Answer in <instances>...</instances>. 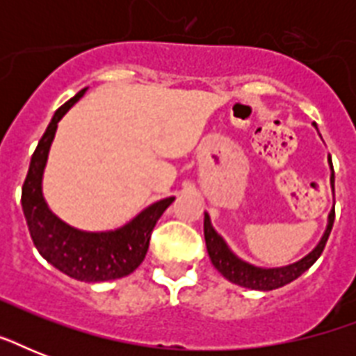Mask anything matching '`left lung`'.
Segmentation results:
<instances>
[{
  "mask_svg": "<svg viewBox=\"0 0 356 356\" xmlns=\"http://www.w3.org/2000/svg\"><path fill=\"white\" fill-rule=\"evenodd\" d=\"M329 159H331V156H329ZM331 183L332 186H334V170H332ZM332 223H334V209H332L331 214H329V225H327L325 233H323V238H321L320 243H318L305 259H301L299 262H296V264L284 266V268H270V270H266V268H257V266H251L248 264V262H243V260L238 259L236 254L227 248V243L223 242V238L214 231V227L211 225V218H209V214H205L207 251H209V257H211L214 268H216L225 279H229V281L238 284V286L268 292V290H275V288H281L284 286V284H288V282L296 281L299 275H303L305 271L314 264L316 260L320 259V254L323 253V249H325L327 240H329V234H331Z\"/></svg>",
  "mask_w": 356,
  "mask_h": 356,
  "instance_id": "left-lung-1",
  "label": "left lung"
}]
</instances>
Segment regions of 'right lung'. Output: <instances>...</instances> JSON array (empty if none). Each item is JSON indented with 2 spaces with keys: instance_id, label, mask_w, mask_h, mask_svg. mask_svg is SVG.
<instances>
[{
  "instance_id": "right-lung-1",
  "label": "right lung",
  "mask_w": 356,
  "mask_h": 356,
  "mask_svg": "<svg viewBox=\"0 0 356 356\" xmlns=\"http://www.w3.org/2000/svg\"><path fill=\"white\" fill-rule=\"evenodd\" d=\"M83 94L85 88L58 107L46 133L42 134L22 186V207L33 243L49 264L77 281H113L133 273L142 264L149 248L153 227L175 197L156 201L140 212L133 222L108 233H85L70 227L47 209L42 195V173L49 145L57 131V123Z\"/></svg>"
}]
</instances>
